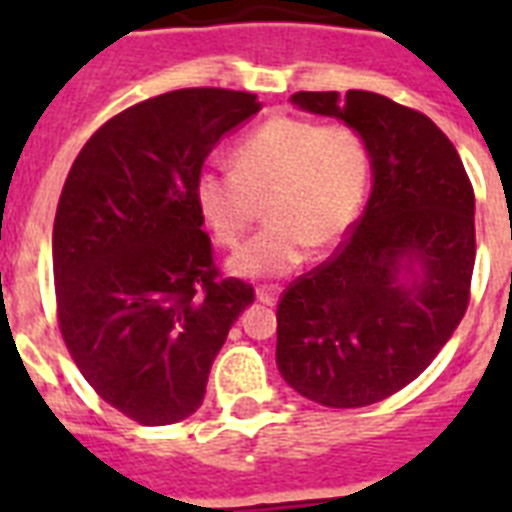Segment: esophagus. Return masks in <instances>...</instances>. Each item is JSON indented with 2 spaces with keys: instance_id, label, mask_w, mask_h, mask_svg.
Segmentation results:
<instances>
[{
  "instance_id": "34e87169",
  "label": "esophagus",
  "mask_w": 512,
  "mask_h": 512,
  "mask_svg": "<svg viewBox=\"0 0 512 512\" xmlns=\"http://www.w3.org/2000/svg\"><path fill=\"white\" fill-rule=\"evenodd\" d=\"M257 300H260V303L263 305H273L276 303V300H279V295H281V287H276V284H271V287H257Z\"/></svg>"
}]
</instances>
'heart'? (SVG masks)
I'll list each match as a JSON object with an SVG mask.
<instances>
[{"label":"heart","instance_id":"heart-1","mask_svg":"<svg viewBox=\"0 0 512 512\" xmlns=\"http://www.w3.org/2000/svg\"><path fill=\"white\" fill-rule=\"evenodd\" d=\"M369 188V146L348 124L276 116L233 151V170L196 175L193 199L220 247H239L265 204L268 225L231 257L244 279L297 271L313 247H335Z\"/></svg>","mask_w":512,"mask_h":512}]
</instances>
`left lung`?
I'll list each match as a JSON object with an SVG mask.
<instances>
[{
    "label": "left lung",
    "mask_w": 512,
    "mask_h": 512,
    "mask_svg": "<svg viewBox=\"0 0 512 512\" xmlns=\"http://www.w3.org/2000/svg\"><path fill=\"white\" fill-rule=\"evenodd\" d=\"M303 111L361 132L372 159L364 215L276 311L281 377L321 406L377 404L420 377L470 303L476 196L452 140L377 92H295Z\"/></svg>",
    "instance_id": "8db88e82"
}]
</instances>
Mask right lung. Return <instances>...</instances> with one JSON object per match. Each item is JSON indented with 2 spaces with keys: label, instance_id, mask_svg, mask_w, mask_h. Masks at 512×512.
<instances>
[{
  "label": "right lung",
  "instance_id": "add662e5",
  "mask_svg": "<svg viewBox=\"0 0 512 512\" xmlns=\"http://www.w3.org/2000/svg\"><path fill=\"white\" fill-rule=\"evenodd\" d=\"M252 92L191 87L108 119L71 164L52 228L60 335L106 404L172 425L204 401L212 361L255 289L223 279L193 183Z\"/></svg>",
  "mask_w": 512,
  "mask_h": 512
}]
</instances>
